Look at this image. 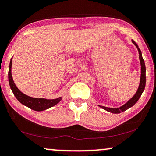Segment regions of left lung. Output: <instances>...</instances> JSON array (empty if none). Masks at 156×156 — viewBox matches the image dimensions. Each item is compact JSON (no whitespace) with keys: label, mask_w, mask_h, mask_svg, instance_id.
Instances as JSON below:
<instances>
[{"label":"left lung","mask_w":156,"mask_h":156,"mask_svg":"<svg viewBox=\"0 0 156 156\" xmlns=\"http://www.w3.org/2000/svg\"><path fill=\"white\" fill-rule=\"evenodd\" d=\"M133 44L136 46L137 50H138L139 52V58H140V66H141V75H140V84H139L138 89H137L136 93L135 94V95L132 98L130 99V100H128L127 102L125 103V105H123L122 106L120 107L119 108H107V107L101 106V105H99V107H100L101 108L104 109V110H107L108 112L115 113V114H118V113H120L122 112H124V111L127 110V109H129L131 107H133L135 103L137 102V100H139V98H140L141 94L143 92V91L145 90V62L144 59L143 58L142 56V53H141L140 49L139 48L137 44L135 43V42L132 40Z\"/></svg>","instance_id":"1"}]
</instances>
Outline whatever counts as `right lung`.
Listing matches in <instances>:
<instances>
[{
	"label": "right lung",
	"instance_id": "right-lung-1",
	"mask_svg": "<svg viewBox=\"0 0 156 156\" xmlns=\"http://www.w3.org/2000/svg\"><path fill=\"white\" fill-rule=\"evenodd\" d=\"M11 66H12V58L11 59L9 64V82L10 84V87H11L12 92L13 94L21 103L22 105H25L28 107L31 110L35 111H43L46 109H48L51 107L56 105L62 100V98H58L54 100H47V99L44 98H34L31 97L27 96L24 94L23 92H21L17 87L16 86L15 83L13 80L11 74Z\"/></svg>",
	"mask_w": 156,
	"mask_h": 156
}]
</instances>
